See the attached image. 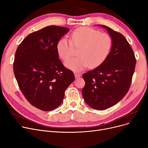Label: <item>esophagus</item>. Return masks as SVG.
<instances>
[{"label": "esophagus", "instance_id": "obj_1", "mask_svg": "<svg viewBox=\"0 0 148 148\" xmlns=\"http://www.w3.org/2000/svg\"><path fill=\"white\" fill-rule=\"evenodd\" d=\"M74 75H75V79H78V78H79V77H80V74H78V73H75L74 74Z\"/></svg>", "mask_w": 148, "mask_h": 148}]
</instances>
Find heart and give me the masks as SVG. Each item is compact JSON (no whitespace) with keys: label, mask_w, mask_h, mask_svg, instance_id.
<instances>
[{"label":"heart","mask_w":148,"mask_h":148,"mask_svg":"<svg viewBox=\"0 0 148 148\" xmlns=\"http://www.w3.org/2000/svg\"><path fill=\"white\" fill-rule=\"evenodd\" d=\"M112 45L111 37L107 34L89 27H81L74 30L71 40L63 38L58 42L56 50L59 56L66 60L73 54V46L79 49V56L65 62V66L74 71H80L89 65L96 68L107 59Z\"/></svg>","instance_id":"heart-1"}]
</instances>
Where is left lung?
<instances>
[{"label":"left lung","instance_id":"8db88e82","mask_svg":"<svg viewBox=\"0 0 148 148\" xmlns=\"http://www.w3.org/2000/svg\"><path fill=\"white\" fill-rule=\"evenodd\" d=\"M112 40L110 52L103 63L83 75L85 102L96 110L117 104L128 92L136 66L133 49L121 34L104 25Z\"/></svg>","mask_w":148,"mask_h":148}]
</instances>
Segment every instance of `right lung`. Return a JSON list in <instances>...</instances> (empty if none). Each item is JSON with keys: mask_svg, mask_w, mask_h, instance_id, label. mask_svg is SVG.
Wrapping results in <instances>:
<instances>
[{"mask_svg": "<svg viewBox=\"0 0 148 148\" xmlns=\"http://www.w3.org/2000/svg\"><path fill=\"white\" fill-rule=\"evenodd\" d=\"M69 30L57 26L42 28L27 35L15 52L14 73L18 86L28 101L43 111L58 107L75 79L56 50L58 42Z\"/></svg>", "mask_w": 148, "mask_h": 148, "instance_id": "add662e5", "label": "right lung"}]
</instances>
